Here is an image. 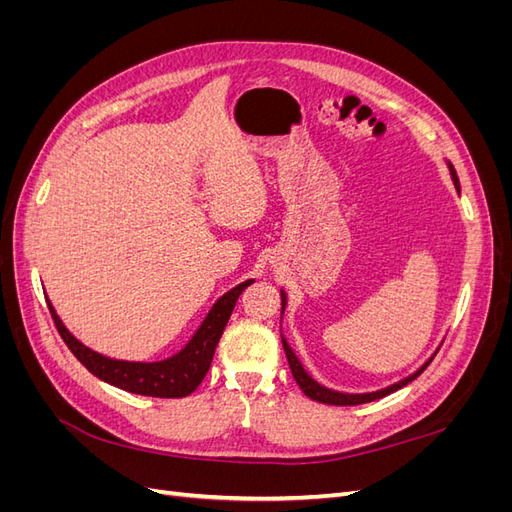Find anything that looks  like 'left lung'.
I'll list each match as a JSON object with an SVG mask.
<instances>
[{
    "label": "left lung",
    "instance_id": "obj_1",
    "mask_svg": "<svg viewBox=\"0 0 512 512\" xmlns=\"http://www.w3.org/2000/svg\"><path fill=\"white\" fill-rule=\"evenodd\" d=\"M448 168H451V177H453V183H455V188H457V192H459V179H457V173H455L453 164H448ZM284 307H286V292L282 290V314H284ZM282 344H284V352H286V359H288L290 371H292L294 380H297L299 389H301L309 399L320 401V404H331V406H359V404H367V401H376V399H380V397L391 395V393H395L397 389H401V386H406L408 382H412L414 378L421 376L423 371L427 369V365L431 363V359H429L421 369L414 371L412 376H408V378H404V380H399V382H395V384H391V386H386V389H382V391L363 393V395H348V393H337V391L324 389V386H320V384L303 369V365L299 363L297 356H294V352L290 350V346L286 344L284 337H282Z\"/></svg>",
    "mask_w": 512,
    "mask_h": 512
}]
</instances>
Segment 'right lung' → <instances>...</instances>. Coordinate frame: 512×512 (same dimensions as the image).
<instances>
[{
    "label": "right lung",
    "mask_w": 512,
    "mask_h": 512,
    "mask_svg": "<svg viewBox=\"0 0 512 512\" xmlns=\"http://www.w3.org/2000/svg\"><path fill=\"white\" fill-rule=\"evenodd\" d=\"M250 284H254V280H247V282L235 286L232 290H228L224 297L215 301L211 312L207 314L203 324H200V329L194 333L188 346H185L181 352H177L175 356H170V359L158 361V363L117 361V359H108V356H102L94 350H89L64 327V322H61L59 316L55 314L53 305L49 301L46 303H49L51 316H53V322H55L61 339H64L70 352L96 378L117 386V389L128 391V393L170 399V397H185V395L194 393L196 386L203 382L205 374L211 367L215 346H218V342H220V337L224 333V327L232 314V309H235L239 294Z\"/></svg>",
    "instance_id": "1"
}]
</instances>
